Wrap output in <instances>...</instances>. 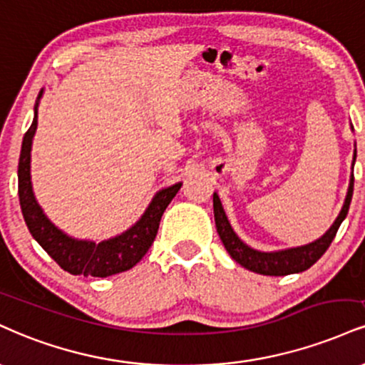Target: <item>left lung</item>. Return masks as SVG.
Returning a JSON list of instances; mask_svg holds the SVG:
<instances>
[{
	"label": "left lung",
	"mask_w": 365,
	"mask_h": 365,
	"mask_svg": "<svg viewBox=\"0 0 365 365\" xmlns=\"http://www.w3.org/2000/svg\"><path fill=\"white\" fill-rule=\"evenodd\" d=\"M357 156V151L354 153V161ZM354 194V175L350 178L349 192H346L344 207H341L340 214L335 219L330 230H328L322 238H318L313 243L302 245V247L296 248H287V250H279V252H258L252 247H248L247 243H243L238 238L232 227L227 221L225 209H222L219 195L214 192L212 202H214V219H216V227L219 232V238H221L222 245L227 250V253L231 255L232 260H236L241 267L245 269L257 272L262 275H289V274H299V272L308 270L311 265H314L319 258L323 257V253L327 252L328 247L331 245L333 238H335L338 227H340L344 219L349 214L350 202H352Z\"/></svg>",
	"instance_id": "1"
}]
</instances>
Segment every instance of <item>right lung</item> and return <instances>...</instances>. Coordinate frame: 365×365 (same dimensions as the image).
Wrapping results in <instances>:
<instances>
[{"label": "right lung", "instance_id": "obj_1", "mask_svg": "<svg viewBox=\"0 0 365 365\" xmlns=\"http://www.w3.org/2000/svg\"><path fill=\"white\" fill-rule=\"evenodd\" d=\"M42 93L43 90H41L37 102H35L34 122L24 135L19 161L20 207L30 235L51 255V258H54L61 269L73 275L108 277V275L133 269L151 248L158 227H160L161 216L170 202L173 200V197L178 194L182 183H175V185L158 192L139 221L115 238L95 243V241L76 240L68 236L59 227L52 225L43 214L42 207L35 200L32 182H30V151H32L34 134L37 130V107Z\"/></svg>", "mask_w": 365, "mask_h": 365}]
</instances>
